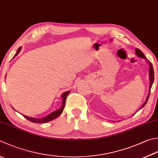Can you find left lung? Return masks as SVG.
Here are the masks:
<instances>
[{
    "instance_id": "1",
    "label": "left lung",
    "mask_w": 158,
    "mask_h": 158,
    "mask_svg": "<svg viewBox=\"0 0 158 158\" xmlns=\"http://www.w3.org/2000/svg\"><path fill=\"white\" fill-rule=\"evenodd\" d=\"M135 55H137V56L138 57H140V58H143L144 59V60H146L147 62L149 64V81H150V85H149V92H148V94H147V97L146 98V100H145L144 103L142 105V106L139 108L138 110H140V109H142L145 105H146L147 102L148 101V99H149V94H150V92H151V86H152L153 83V81H154V72H153V66H152V64H151L150 61L147 60V59L146 58V57L144 56V55L143 54V52H142L141 51L139 50V49L138 48H135ZM135 112V113H136ZM133 115H134V114H133Z\"/></svg>"
}]
</instances>
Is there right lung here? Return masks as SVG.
Listing matches in <instances>:
<instances>
[{
    "label": "right lung",
    "instance_id": "obj_1",
    "mask_svg": "<svg viewBox=\"0 0 158 158\" xmlns=\"http://www.w3.org/2000/svg\"><path fill=\"white\" fill-rule=\"evenodd\" d=\"M20 51H21V47H20L18 49L16 53L15 54L14 57L13 58H14L15 56H17L18 54L19 53ZM69 93H70V91H66V92H65L64 93L61 94V98H62V106H61L60 109L54 111V112H52V113L49 114L48 115H47L46 116L43 117V118H33V117H29V116H25V115H23V114H22V115H23L24 117V118H27V120H29V121L35 123H48L49 121H51V120L56 118L57 117H58L61 113H62L63 110H64V108L65 107V103H66V97H67L68 94H69ZM13 109H14V108H13Z\"/></svg>",
    "mask_w": 158,
    "mask_h": 158
}]
</instances>
